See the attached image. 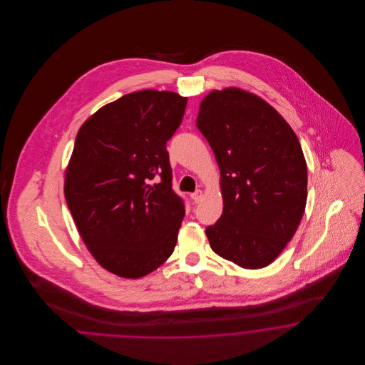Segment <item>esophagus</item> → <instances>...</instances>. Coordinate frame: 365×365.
Segmentation results:
<instances>
[{"mask_svg": "<svg viewBox=\"0 0 365 365\" xmlns=\"http://www.w3.org/2000/svg\"><path fill=\"white\" fill-rule=\"evenodd\" d=\"M202 197H204V194H202V191L201 190H195L190 194V198L195 204L201 202V201H202Z\"/></svg>", "mask_w": 365, "mask_h": 365, "instance_id": "esophagus-1", "label": "esophagus"}]
</instances>
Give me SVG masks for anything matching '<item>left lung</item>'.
I'll list each match as a JSON object with an SVG mask.
<instances>
[{"label":"left lung","instance_id":"left-lung-1","mask_svg":"<svg viewBox=\"0 0 365 365\" xmlns=\"http://www.w3.org/2000/svg\"><path fill=\"white\" fill-rule=\"evenodd\" d=\"M195 124L216 157L225 205L205 230L209 245L246 269L267 267L293 238L307 205L299 140L274 106L238 87L210 91Z\"/></svg>","mask_w":365,"mask_h":365}]
</instances>
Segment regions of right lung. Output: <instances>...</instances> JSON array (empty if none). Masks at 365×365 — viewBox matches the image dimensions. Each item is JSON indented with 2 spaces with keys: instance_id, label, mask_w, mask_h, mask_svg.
Masks as SVG:
<instances>
[{
  "instance_id": "obj_1",
  "label": "right lung",
  "mask_w": 365,
  "mask_h": 365,
  "mask_svg": "<svg viewBox=\"0 0 365 365\" xmlns=\"http://www.w3.org/2000/svg\"><path fill=\"white\" fill-rule=\"evenodd\" d=\"M186 104L174 91L140 90L104 105L78 131L66 201L88 252L120 278H142L174 252L185 205L165 145Z\"/></svg>"
}]
</instances>
